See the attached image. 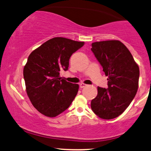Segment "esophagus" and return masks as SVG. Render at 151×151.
Here are the masks:
<instances>
[{
    "mask_svg": "<svg viewBox=\"0 0 151 151\" xmlns=\"http://www.w3.org/2000/svg\"><path fill=\"white\" fill-rule=\"evenodd\" d=\"M87 86V85L86 84H85V83H81L80 84V88H84V87H86Z\"/></svg>",
    "mask_w": 151,
    "mask_h": 151,
    "instance_id": "1",
    "label": "esophagus"
}]
</instances>
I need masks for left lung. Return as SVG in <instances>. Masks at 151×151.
Returning a JSON list of instances; mask_svg holds the SVG:
<instances>
[{
    "label": "left lung",
    "mask_w": 151,
    "mask_h": 151,
    "mask_svg": "<svg viewBox=\"0 0 151 151\" xmlns=\"http://www.w3.org/2000/svg\"><path fill=\"white\" fill-rule=\"evenodd\" d=\"M91 50L108 76V88L98 87V94L91 101V108L102 119L115 118L124 111L136 94L139 66L119 40L94 42Z\"/></svg>",
    "instance_id": "1"
}]
</instances>
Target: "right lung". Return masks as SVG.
I'll use <instances>...</instances> for the list:
<instances>
[{"instance_id":"1","label":"right lung","mask_w":151,"mask_h":151,"mask_svg":"<svg viewBox=\"0 0 151 151\" xmlns=\"http://www.w3.org/2000/svg\"><path fill=\"white\" fill-rule=\"evenodd\" d=\"M83 45V42L57 37L29 55L23 70L26 91L33 107L43 115L56 117L75 99L79 86L63 79L59 73L68 69L71 55Z\"/></svg>"}]
</instances>
